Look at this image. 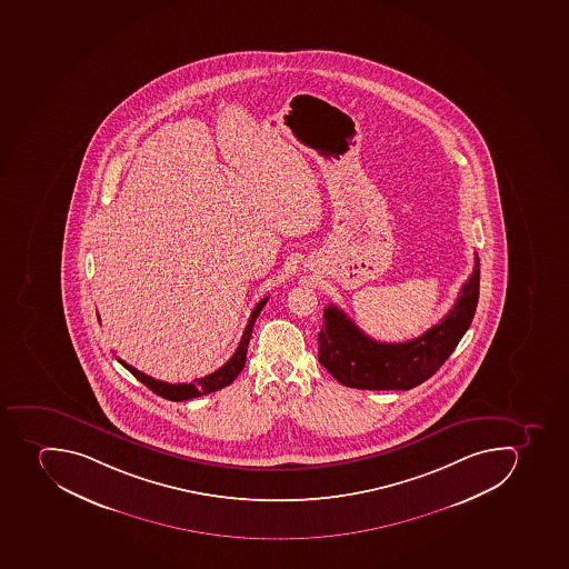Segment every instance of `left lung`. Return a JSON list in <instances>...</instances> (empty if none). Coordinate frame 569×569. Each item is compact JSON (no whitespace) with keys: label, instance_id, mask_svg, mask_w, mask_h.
Returning a JSON list of instances; mask_svg holds the SVG:
<instances>
[{"label":"left lung","instance_id":"8db88e82","mask_svg":"<svg viewBox=\"0 0 569 569\" xmlns=\"http://www.w3.org/2000/svg\"><path fill=\"white\" fill-rule=\"evenodd\" d=\"M479 299V258L452 310L418 339L378 342L335 305L325 308L319 362L337 382L369 391H407L429 380L449 359L472 322Z\"/></svg>","mask_w":569,"mask_h":569}]
</instances>
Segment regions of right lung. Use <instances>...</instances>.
<instances>
[{
  "instance_id": "right-lung-1",
  "label": "right lung",
  "mask_w": 569,
  "mask_h": 569,
  "mask_svg": "<svg viewBox=\"0 0 569 569\" xmlns=\"http://www.w3.org/2000/svg\"><path fill=\"white\" fill-rule=\"evenodd\" d=\"M267 301L268 297H264V299H261V301L256 305V308H253L252 313H250L249 325L244 328L243 337L239 340L238 349H236V353L230 357L229 362L221 366L220 369H216L214 372H210L207 377L197 378L194 382H162V380H154V378L143 375L139 369H134L133 366L126 363L124 360H119V362L122 363V366H124V368L128 369L137 380H140L143 386L149 387L151 391L157 392L158 397L166 398V400H191V398H198L201 397V395H209V392L218 391V389H223V387L234 382L239 372L243 371L244 360H247V349H249L250 337H252L253 322L258 319V316L261 313V310H263V306L267 305Z\"/></svg>"
}]
</instances>
